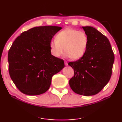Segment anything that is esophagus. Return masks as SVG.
Instances as JSON below:
<instances>
[{
  "label": "esophagus",
  "mask_w": 122,
  "mask_h": 122,
  "mask_svg": "<svg viewBox=\"0 0 122 122\" xmlns=\"http://www.w3.org/2000/svg\"><path fill=\"white\" fill-rule=\"evenodd\" d=\"M65 65H66V66H67V65H68V63L66 61H65Z\"/></svg>",
  "instance_id": "1"
}]
</instances>
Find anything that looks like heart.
<instances>
[{
	"label": "heart",
	"mask_w": 122,
	"mask_h": 122,
	"mask_svg": "<svg viewBox=\"0 0 122 122\" xmlns=\"http://www.w3.org/2000/svg\"><path fill=\"white\" fill-rule=\"evenodd\" d=\"M88 44L87 34L82 31L68 28L60 32L56 40L50 42L51 54L56 57L62 55L63 52L71 60L80 59L85 55Z\"/></svg>",
	"instance_id": "b5f03b06"
}]
</instances>
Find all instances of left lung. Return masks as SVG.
I'll return each instance as SVG.
<instances>
[{"label":"left lung","mask_w":122,"mask_h":122,"mask_svg":"<svg viewBox=\"0 0 122 122\" xmlns=\"http://www.w3.org/2000/svg\"><path fill=\"white\" fill-rule=\"evenodd\" d=\"M82 29L88 36V46L83 57L68 63L74 70L69 85L76 93L90 96L97 94L109 82L114 55L107 37L95 27Z\"/></svg>","instance_id":"left-lung-1"}]
</instances>
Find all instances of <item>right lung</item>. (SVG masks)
I'll list each match as a JSON object with an SVG mask.
<instances>
[{
  "label": "right lung",
  "mask_w": 122,
  "mask_h": 122,
  "mask_svg": "<svg viewBox=\"0 0 122 122\" xmlns=\"http://www.w3.org/2000/svg\"><path fill=\"white\" fill-rule=\"evenodd\" d=\"M62 29L35 27L15 39L8 52L9 72L18 90L27 95H39L49 90L51 79L65 67L63 60L51 55L50 42Z\"/></svg>",
  "instance_id": "obj_1"
}]
</instances>
